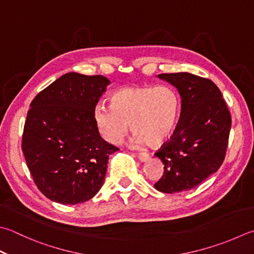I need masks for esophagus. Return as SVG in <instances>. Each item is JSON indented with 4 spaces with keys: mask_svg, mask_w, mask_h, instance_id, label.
Masks as SVG:
<instances>
[{
    "mask_svg": "<svg viewBox=\"0 0 254 254\" xmlns=\"http://www.w3.org/2000/svg\"><path fill=\"white\" fill-rule=\"evenodd\" d=\"M137 157H138V160H140L141 162H146L148 158H150V155H148L147 153H138L137 154Z\"/></svg>",
    "mask_w": 254,
    "mask_h": 254,
    "instance_id": "34e87169",
    "label": "esophagus"
}]
</instances>
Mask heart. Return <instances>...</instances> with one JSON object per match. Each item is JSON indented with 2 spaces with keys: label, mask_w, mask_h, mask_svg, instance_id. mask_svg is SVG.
Instances as JSON below:
<instances>
[{
  "label": "heart",
  "mask_w": 254,
  "mask_h": 254,
  "mask_svg": "<svg viewBox=\"0 0 254 254\" xmlns=\"http://www.w3.org/2000/svg\"><path fill=\"white\" fill-rule=\"evenodd\" d=\"M110 106L94 109V123L107 142L119 144L131 130L136 134L134 142L157 146L170 136L176 126L181 103L172 88H127L112 94Z\"/></svg>",
  "instance_id": "b5f03b06"
}]
</instances>
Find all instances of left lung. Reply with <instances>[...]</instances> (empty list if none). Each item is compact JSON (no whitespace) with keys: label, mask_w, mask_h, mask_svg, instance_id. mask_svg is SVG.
Returning a JSON list of instances; mask_svg holds the SVG:
<instances>
[{"label":"left lung","mask_w":254,"mask_h":254,"mask_svg":"<svg viewBox=\"0 0 254 254\" xmlns=\"http://www.w3.org/2000/svg\"><path fill=\"white\" fill-rule=\"evenodd\" d=\"M158 78L177 88L182 110L171 140L155 153L164 164V174L154 187L166 193L190 190L221 166L231 114L219 88L209 79L188 72L161 73Z\"/></svg>","instance_id":"1"}]
</instances>
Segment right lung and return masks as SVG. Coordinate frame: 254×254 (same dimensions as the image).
<instances>
[{"mask_svg": "<svg viewBox=\"0 0 254 254\" xmlns=\"http://www.w3.org/2000/svg\"><path fill=\"white\" fill-rule=\"evenodd\" d=\"M109 83L100 74L69 72L32 101L22 151L34 183L48 199L76 205L102 187L109 156L119 150L100 136L93 117Z\"/></svg>", "mask_w": 254, "mask_h": 254, "instance_id": "obj_1", "label": "right lung"}]
</instances>
